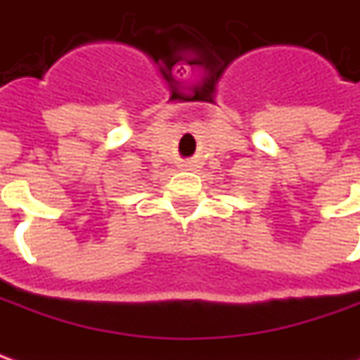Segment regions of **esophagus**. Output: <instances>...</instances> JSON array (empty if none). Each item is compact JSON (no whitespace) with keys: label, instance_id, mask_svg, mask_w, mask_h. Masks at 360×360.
Listing matches in <instances>:
<instances>
[{"label":"esophagus","instance_id":"obj_1","mask_svg":"<svg viewBox=\"0 0 360 360\" xmlns=\"http://www.w3.org/2000/svg\"><path fill=\"white\" fill-rule=\"evenodd\" d=\"M184 166H186V168H192V164H190V162H188V164H184Z\"/></svg>","mask_w":360,"mask_h":360}]
</instances>
